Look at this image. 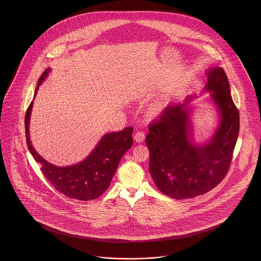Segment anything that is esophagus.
I'll list each match as a JSON object with an SVG mask.
<instances>
[{
  "label": "esophagus",
  "instance_id": "esophagus-1",
  "mask_svg": "<svg viewBox=\"0 0 261 261\" xmlns=\"http://www.w3.org/2000/svg\"><path fill=\"white\" fill-rule=\"evenodd\" d=\"M134 140L136 142H142L145 140V135L142 131H137L134 135Z\"/></svg>",
  "mask_w": 261,
  "mask_h": 261
}]
</instances>
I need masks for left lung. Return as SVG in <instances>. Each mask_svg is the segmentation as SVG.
<instances>
[{"label":"left lung","instance_id":"8db88e82","mask_svg":"<svg viewBox=\"0 0 261 261\" xmlns=\"http://www.w3.org/2000/svg\"><path fill=\"white\" fill-rule=\"evenodd\" d=\"M205 74L204 91L210 92L219 114V124L212 139L201 144L193 141L189 104L195 95L182 103L168 104L149 125L145 139L151 177L161 192L174 199L205 194L221 182L239 134V113L226 72L221 67H214Z\"/></svg>","mask_w":261,"mask_h":261}]
</instances>
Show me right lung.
<instances>
[{"label": "right lung", "instance_id": "1", "mask_svg": "<svg viewBox=\"0 0 261 261\" xmlns=\"http://www.w3.org/2000/svg\"><path fill=\"white\" fill-rule=\"evenodd\" d=\"M49 71L50 69H47L40 76L34 97ZM32 106L33 100L30 104L24 118L27 144L32 157L41 165V171L45 178L56 190L67 197L80 201H89L99 197L109 188L120 159L133 145V127H126L119 132L104 135L87 158L79 164L56 166L42 158L31 142L30 119Z\"/></svg>", "mask_w": 261, "mask_h": 261}]
</instances>
